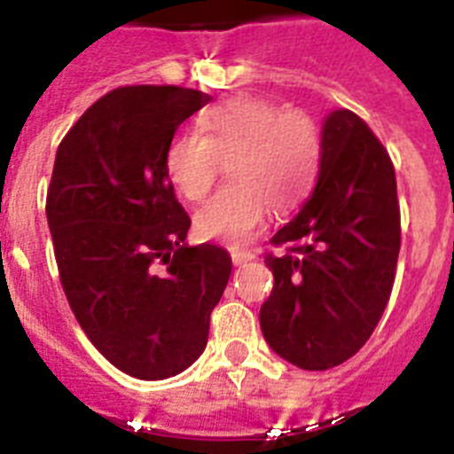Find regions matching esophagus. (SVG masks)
Listing matches in <instances>:
<instances>
[{"label":"esophagus","instance_id":"34e87169","mask_svg":"<svg viewBox=\"0 0 454 454\" xmlns=\"http://www.w3.org/2000/svg\"><path fill=\"white\" fill-rule=\"evenodd\" d=\"M230 254H231V262H234V266H243V263H247L254 259V254H252V252L239 250V247H231Z\"/></svg>","mask_w":454,"mask_h":454}]
</instances>
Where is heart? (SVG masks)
<instances>
[{
  "label": "heart",
  "mask_w": 454,
  "mask_h": 454,
  "mask_svg": "<svg viewBox=\"0 0 454 454\" xmlns=\"http://www.w3.org/2000/svg\"><path fill=\"white\" fill-rule=\"evenodd\" d=\"M202 129L179 134L166 152L168 179L188 202L207 198L230 161L231 182L195 214L202 239L246 243L270 208H298L318 182L325 140L307 108L231 98L208 108Z\"/></svg>",
  "instance_id": "obj_1"
}]
</instances>
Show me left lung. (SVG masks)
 <instances>
[{"label": "left lung", "instance_id": "8db88e82", "mask_svg": "<svg viewBox=\"0 0 454 454\" xmlns=\"http://www.w3.org/2000/svg\"><path fill=\"white\" fill-rule=\"evenodd\" d=\"M314 195L270 239L275 277L259 320L268 346L293 366L327 371L366 346L391 298L400 204L387 147L352 111L323 127Z\"/></svg>", "mask_w": 454, "mask_h": 454}]
</instances>
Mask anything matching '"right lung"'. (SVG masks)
Instances as JSON below:
<instances>
[{
  "instance_id": "1",
  "label": "right lung",
  "mask_w": 454,
  "mask_h": 454,
  "mask_svg": "<svg viewBox=\"0 0 454 454\" xmlns=\"http://www.w3.org/2000/svg\"><path fill=\"white\" fill-rule=\"evenodd\" d=\"M208 99L120 86L56 150L45 208L61 286L92 346L138 380L177 375L202 355L230 282L227 250L184 243L191 218L166 172L172 136Z\"/></svg>"
}]
</instances>
